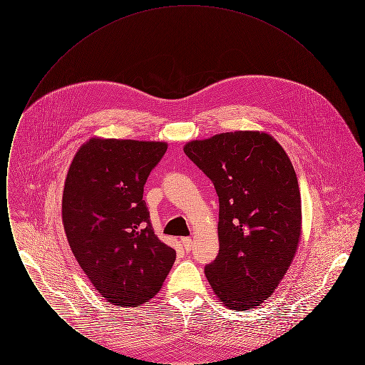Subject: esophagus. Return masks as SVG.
Segmentation results:
<instances>
[{
	"instance_id": "esophagus-1",
	"label": "esophagus",
	"mask_w": 365,
	"mask_h": 365,
	"mask_svg": "<svg viewBox=\"0 0 365 365\" xmlns=\"http://www.w3.org/2000/svg\"><path fill=\"white\" fill-rule=\"evenodd\" d=\"M182 243H183V247L186 252H190L191 247H192V241L191 238H182Z\"/></svg>"
}]
</instances>
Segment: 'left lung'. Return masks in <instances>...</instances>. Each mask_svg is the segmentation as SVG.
Segmentation results:
<instances>
[{
	"label": "left lung",
	"mask_w": 365,
	"mask_h": 365,
	"mask_svg": "<svg viewBox=\"0 0 365 365\" xmlns=\"http://www.w3.org/2000/svg\"><path fill=\"white\" fill-rule=\"evenodd\" d=\"M185 153L219 197L220 250L205 267L215 294L230 309H252L274 293L301 235V197L290 158L259 131L191 140Z\"/></svg>",
	"instance_id": "1"
}]
</instances>
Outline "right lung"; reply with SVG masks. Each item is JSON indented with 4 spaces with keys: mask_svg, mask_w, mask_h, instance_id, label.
<instances>
[{
    "mask_svg": "<svg viewBox=\"0 0 365 365\" xmlns=\"http://www.w3.org/2000/svg\"><path fill=\"white\" fill-rule=\"evenodd\" d=\"M164 142L90 139L73 157L63 194L71 250L105 299L137 307L160 292L176 252L152 228L143 186Z\"/></svg>",
    "mask_w": 365,
    "mask_h": 365,
    "instance_id": "add662e5",
    "label": "right lung"
}]
</instances>
